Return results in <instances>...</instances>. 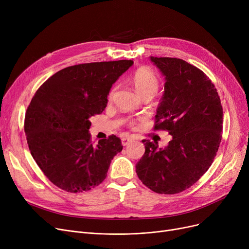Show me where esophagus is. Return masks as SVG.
I'll return each instance as SVG.
<instances>
[{
	"mask_svg": "<svg viewBox=\"0 0 249 249\" xmlns=\"http://www.w3.org/2000/svg\"><path fill=\"white\" fill-rule=\"evenodd\" d=\"M121 141H122V144L124 146H126L127 144H129V142L132 141V137H129V136L128 137H122Z\"/></svg>",
	"mask_w": 249,
	"mask_h": 249,
	"instance_id": "esophagus-1",
	"label": "esophagus"
}]
</instances>
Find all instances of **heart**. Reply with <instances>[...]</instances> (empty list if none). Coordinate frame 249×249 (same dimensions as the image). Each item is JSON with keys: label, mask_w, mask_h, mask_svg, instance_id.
Listing matches in <instances>:
<instances>
[{"label": "heart", "mask_w": 249, "mask_h": 249, "mask_svg": "<svg viewBox=\"0 0 249 249\" xmlns=\"http://www.w3.org/2000/svg\"><path fill=\"white\" fill-rule=\"evenodd\" d=\"M131 82L135 89L137 90V93L141 97L146 96V95L153 97L156 94V91H158L160 87L159 77L156 76V74L152 71L146 68H141L136 70L131 76ZM114 90H115V88L111 89L110 96L113 95ZM130 125L134 126L135 122L130 121Z\"/></svg>", "instance_id": "obj_1"}]
</instances>
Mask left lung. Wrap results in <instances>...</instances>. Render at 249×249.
I'll use <instances>...</instances> for the list:
<instances>
[{"mask_svg":"<svg viewBox=\"0 0 249 249\" xmlns=\"http://www.w3.org/2000/svg\"><path fill=\"white\" fill-rule=\"evenodd\" d=\"M165 76L154 131L173 136L168 145L142 140L145 152L136 164L139 179L158 194L192 187L211 166L223 129V109L214 84L201 70L175 57H150Z\"/></svg>","mask_w":249,"mask_h":249,"instance_id":"obj_1","label":"left lung"}]
</instances>
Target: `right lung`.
Listing matches in <instances>:
<instances>
[{
    "instance_id": "obj_1",
    "label": "right lung",
    "mask_w": 249,
    "mask_h": 249,
    "mask_svg": "<svg viewBox=\"0 0 249 249\" xmlns=\"http://www.w3.org/2000/svg\"><path fill=\"white\" fill-rule=\"evenodd\" d=\"M132 64L126 59L75 64L36 90L25 114L26 138L37 165L59 189L82 193L99 186L122 151L114 134L93 144L89 118L107 107L112 85Z\"/></svg>"
}]
</instances>
